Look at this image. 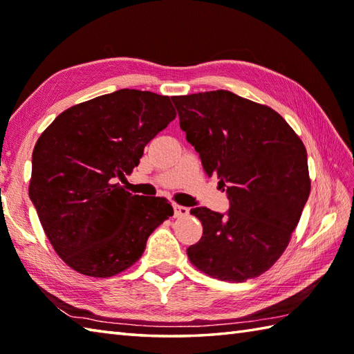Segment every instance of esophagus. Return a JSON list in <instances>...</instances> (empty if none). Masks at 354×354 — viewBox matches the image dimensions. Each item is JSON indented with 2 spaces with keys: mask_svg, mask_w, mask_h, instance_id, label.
Masks as SVG:
<instances>
[{
  "mask_svg": "<svg viewBox=\"0 0 354 354\" xmlns=\"http://www.w3.org/2000/svg\"><path fill=\"white\" fill-rule=\"evenodd\" d=\"M173 209H175V217H185V216H189V212H190L187 207L178 205V204L173 205Z\"/></svg>",
  "mask_w": 354,
  "mask_h": 354,
  "instance_id": "1",
  "label": "esophagus"
}]
</instances>
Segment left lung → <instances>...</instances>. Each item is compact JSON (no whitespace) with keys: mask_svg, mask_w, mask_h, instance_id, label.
I'll return each mask as SVG.
<instances>
[{"mask_svg":"<svg viewBox=\"0 0 354 354\" xmlns=\"http://www.w3.org/2000/svg\"><path fill=\"white\" fill-rule=\"evenodd\" d=\"M179 126L208 176L227 189V214L192 208L202 237L187 250L194 268L242 283L288 248L310 194L307 152L288 122L266 104L225 89L173 95Z\"/></svg>","mask_w":354,"mask_h":354,"instance_id":"obj_1","label":"left lung"}]
</instances>
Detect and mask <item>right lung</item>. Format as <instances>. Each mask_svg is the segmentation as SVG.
Masks as SVG:
<instances>
[{
  "label": "right lung",
  "instance_id": "1",
  "mask_svg": "<svg viewBox=\"0 0 354 354\" xmlns=\"http://www.w3.org/2000/svg\"><path fill=\"white\" fill-rule=\"evenodd\" d=\"M175 117L169 95L120 89L74 104L37 138L28 196L71 269L97 278L123 272L173 216L167 199L132 194L117 179L131 175L145 146Z\"/></svg>",
  "mask_w": 354,
  "mask_h": 354
}]
</instances>
